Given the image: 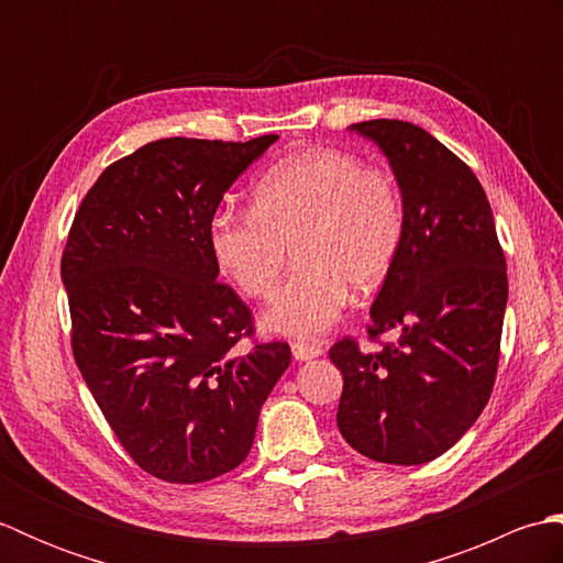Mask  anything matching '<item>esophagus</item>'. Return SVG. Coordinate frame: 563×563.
Segmentation results:
<instances>
[{"instance_id": "esophagus-1", "label": "esophagus", "mask_w": 563, "mask_h": 563, "mask_svg": "<svg viewBox=\"0 0 563 563\" xmlns=\"http://www.w3.org/2000/svg\"><path fill=\"white\" fill-rule=\"evenodd\" d=\"M321 351L319 345H307V343H292V355H295V361H300V363H307V361H312V357H319Z\"/></svg>"}]
</instances>
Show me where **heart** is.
Instances as JSON below:
<instances>
[{"instance_id":"heart-1","label":"heart","mask_w":563,"mask_h":563,"mask_svg":"<svg viewBox=\"0 0 563 563\" xmlns=\"http://www.w3.org/2000/svg\"><path fill=\"white\" fill-rule=\"evenodd\" d=\"M251 202L214 210L208 244L249 297L273 292L295 244L300 266L263 312V327L280 336L319 339L343 314L351 288L375 290L399 256L401 190L351 152L317 147L278 162L258 178Z\"/></svg>"}]
</instances>
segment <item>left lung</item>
Here are the masks:
<instances>
[{"instance_id": "obj_1", "label": "left lung", "mask_w": 563, "mask_h": 563, "mask_svg": "<svg viewBox=\"0 0 563 563\" xmlns=\"http://www.w3.org/2000/svg\"><path fill=\"white\" fill-rule=\"evenodd\" d=\"M351 130L375 142L401 190L404 242L369 307V336H401L375 353L351 339L329 351L343 375L336 423L369 460L423 464L448 452L492 397L506 256L479 178L442 142L387 118Z\"/></svg>"}]
</instances>
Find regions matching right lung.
Listing matches in <instances>:
<instances>
[{
    "label": "right lung",
    "mask_w": 563,
    "mask_h": 563,
    "mask_svg": "<svg viewBox=\"0 0 563 563\" xmlns=\"http://www.w3.org/2000/svg\"><path fill=\"white\" fill-rule=\"evenodd\" d=\"M278 135L166 137L111 164L63 254L71 351L106 421L142 470L172 484L232 472L290 345H236L251 312L208 244L230 186Z\"/></svg>",
    "instance_id": "obj_1"
}]
</instances>
